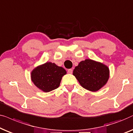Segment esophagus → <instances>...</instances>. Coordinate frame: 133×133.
Wrapping results in <instances>:
<instances>
[{
  "instance_id": "obj_1",
  "label": "esophagus",
  "mask_w": 133,
  "mask_h": 133,
  "mask_svg": "<svg viewBox=\"0 0 133 133\" xmlns=\"http://www.w3.org/2000/svg\"><path fill=\"white\" fill-rule=\"evenodd\" d=\"M72 72H73V70L72 69H69L68 70V72L69 74H72Z\"/></svg>"
}]
</instances>
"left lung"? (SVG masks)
I'll list each match as a JSON object with an SVG mask.
<instances>
[{"label": "left lung", "mask_w": 133, "mask_h": 133, "mask_svg": "<svg viewBox=\"0 0 133 133\" xmlns=\"http://www.w3.org/2000/svg\"><path fill=\"white\" fill-rule=\"evenodd\" d=\"M73 75L81 86L91 91H97L108 80L109 69L103 64L86 59L79 63L74 70Z\"/></svg>", "instance_id": "obj_1"}]
</instances>
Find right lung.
Returning a JSON list of instances; mask_svg holds the SVG:
<instances>
[{"mask_svg":"<svg viewBox=\"0 0 133 133\" xmlns=\"http://www.w3.org/2000/svg\"><path fill=\"white\" fill-rule=\"evenodd\" d=\"M66 74L64 69L55 63H46L37 67L31 72V80L35 85L45 92L59 87L63 75Z\"/></svg>","mask_w":133,"mask_h":133,"instance_id":"right-lung-1","label":"right lung"}]
</instances>
